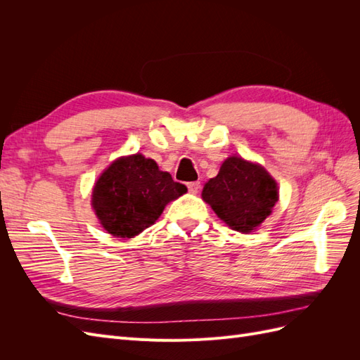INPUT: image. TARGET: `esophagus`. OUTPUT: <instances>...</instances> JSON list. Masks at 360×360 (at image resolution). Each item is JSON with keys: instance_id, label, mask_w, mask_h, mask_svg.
<instances>
[{"instance_id": "esophagus-1", "label": "esophagus", "mask_w": 360, "mask_h": 360, "mask_svg": "<svg viewBox=\"0 0 360 360\" xmlns=\"http://www.w3.org/2000/svg\"><path fill=\"white\" fill-rule=\"evenodd\" d=\"M200 189H201V183L200 181H191V183H188V191L191 193H198Z\"/></svg>"}]
</instances>
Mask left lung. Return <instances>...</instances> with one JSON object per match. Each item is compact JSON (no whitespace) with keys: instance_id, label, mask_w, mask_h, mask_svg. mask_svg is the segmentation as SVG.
I'll return each instance as SVG.
<instances>
[{"instance_id":"left-lung-1","label":"left lung","mask_w":360,"mask_h":360,"mask_svg":"<svg viewBox=\"0 0 360 360\" xmlns=\"http://www.w3.org/2000/svg\"><path fill=\"white\" fill-rule=\"evenodd\" d=\"M201 197L231 230L250 233L271 213L279 193L276 181L263 167L231 156L205 183Z\"/></svg>"}]
</instances>
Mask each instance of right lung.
Instances as JSON below:
<instances>
[{"instance_id": "add662e5", "label": "right lung", "mask_w": 360, "mask_h": 360, "mask_svg": "<svg viewBox=\"0 0 360 360\" xmlns=\"http://www.w3.org/2000/svg\"><path fill=\"white\" fill-rule=\"evenodd\" d=\"M186 186L160 171L143 155L120 158L108 167L93 189L97 219L114 237L132 238L153 225L165 205L186 193Z\"/></svg>"}]
</instances>
